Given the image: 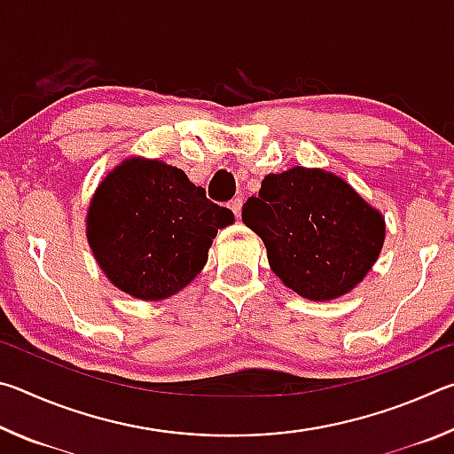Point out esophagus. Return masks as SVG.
<instances>
[{"mask_svg":"<svg viewBox=\"0 0 454 454\" xmlns=\"http://www.w3.org/2000/svg\"><path fill=\"white\" fill-rule=\"evenodd\" d=\"M228 206H230V210H232V212L236 214V218L240 216V212H242V198H240V196L230 200V204H228Z\"/></svg>","mask_w":454,"mask_h":454,"instance_id":"1","label":"esophagus"}]
</instances>
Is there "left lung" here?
Returning <instances> with one entry per match:
<instances>
[{"instance_id":"obj_1","label":"left lung","mask_w":454,"mask_h":454,"mask_svg":"<svg viewBox=\"0 0 454 454\" xmlns=\"http://www.w3.org/2000/svg\"><path fill=\"white\" fill-rule=\"evenodd\" d=\"M242 220L262 238L274 274L309 301L347 294L384 242V218L347 182L301 166L268 174Z\"/></svg>"}]
</instances>
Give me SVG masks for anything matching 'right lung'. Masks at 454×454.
<instances>
[{"instance_id":"obj_1","label":"right lung","mask_w":454,"mask_h":454,"mask_svg":"<svg viewBox=\"0 0 454 454\" xmlns=\"http://www.w3.org/2000/svg\"><path fill=\"white\" fill-rule=\"evenodd\" d=\"M232 210L214 204L180 168L132 158L99 184L88 240L112 284L142 301H162L196 278Z\"/></svg>"}]
</instances>
